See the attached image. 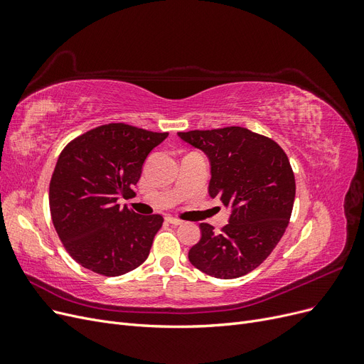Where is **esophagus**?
Masks as SVG:
<instances>
[{
	"mask_svg": "<svg viewBox=\"0 0 364 364\" xmlns=\"http://www.w3.org/2000/svg\"><path fill=\"white\" fill-rule=\"evenodd\" d=\"M167 222L171 223V225H174V226H179V225L183 223L181 218H174V217H167Z\"/></svg>",
	"mask_w": 364,
	"mask_h": 364,
	"instance_id": "1",
	"label": "esophagus"
}]
</instances>
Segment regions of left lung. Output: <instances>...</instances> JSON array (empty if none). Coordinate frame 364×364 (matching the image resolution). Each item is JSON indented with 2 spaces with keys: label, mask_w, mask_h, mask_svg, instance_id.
Segmentation results:
<instances>
[{
  "label": "left lung",
  "mask_w": 364,
  "mask_h": 364,
  "mask_svg": "<svg viewBox=\"0 0 364 364\" xmlns=\"http://www.w3.org/2000/svg\"><path fill=\"white\" fill-rule=\"evenodd\" d=\"M178 135L206 153L213 174L209 194L232 208L220 234L200 223L202 238L188 258L209 277H245L270 255L289 226L296 194L290 161L278 142L246 127Z\"/></svg>",
  "instance_id": "left-lung-1"
}]
</instances>
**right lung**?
Listing matches in <instances>:
<instances>
[{
	"mask_svg": "<svg viewBox=\"0 0 364 364\" xmlns=\"http://www.w3.org/2000/svg\"><path fill=\"white\" fill-rule=\"evenodd\" d=\"M167 136L109 123L62 150L50 181V213L63 247L82 267L119 277L147 259L162 215H139L117 200L135 194L142 164Z\"/></svg>",
	"mask_w": 364,
	"mask_h": 364,
	"instance_id": "right-lung-1",
	"label": "right lung"
}]
</instances>
